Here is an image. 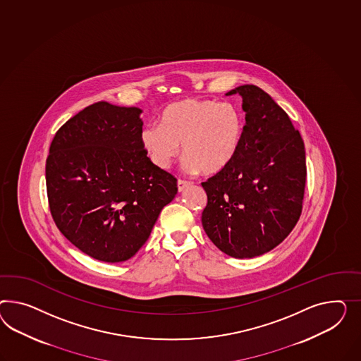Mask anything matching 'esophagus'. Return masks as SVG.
I'll return each mask as SVG.
<instances>
[{
	"mask_svg": "<svg viewBox=\"0 0 361 361\" xmlns=\"http://www.w3.org/2000/svg\"><path fill=\"white\" fill-rule=\"evenodd\" d=\"M192 185V183L189 181H184V180H178L177 181V188H178V192H184L188 186Z\"/></svg>",
	"mask_w": 361,
	"mask_h": 361,
	"instance_id": "1",
	"label": "esophagus"
}]
</instances>
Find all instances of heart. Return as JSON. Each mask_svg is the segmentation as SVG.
<instances>
[{
    "label": "heart",
    "mask_w": 361,
    "mask_h": 361,
    "mask_svg": "<svg viewBox=\"0 0 361 361\" xmlns=\"http://www.w3.org/2000/svg\"><path fill=\"white\" fill-rule=\"evenodd\" d=\"M160 125H147L140 133L142 145L160 168H169L180 152L190 172L214 175L230 166L244 137V116L234 102L183 98L166 105Z\"/></svg>",
    "instance_id": "1"
}]
</instances>
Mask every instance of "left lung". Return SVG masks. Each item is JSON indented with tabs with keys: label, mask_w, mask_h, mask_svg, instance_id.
Here are the masks:
<instances>
[{
	"label": "left lung",
	"mask_w": 361,
	"mask_h": 361,
	"mask_svg": "<svg viewBox=\"0 0 361 361\" xmlns=\"http://www.w3.org/2000/svg\"><path fill=\"white\" fill-rule=\"evenodd\" d=\"M243 99L245 126L233 163L202 183V226L235 259L267 254L292 233L302 212L306 156L301 134L273 98L256 85L226 93Z\"/></svg>",
	"instance_id": "left-lung-1"
}]
</instances>
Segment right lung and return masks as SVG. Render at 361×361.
I'll use <instances>...</instances> for the list:
<instances>
[{"label": "right lung", "instance_id": "1", "mask_svg": "<svg viewBox=\"0 0 361 361\" xmlns=\"http://www.w3.org/2000/svg\"><path fill=\"white\" fill-rule=\"evenodd\" d=\"M142 109L105 101L60 127L49 147V210L61 234L90 257L119 263L146 243L177 180L142 145Z\"/></svg>", "mask_w": 361, "mask_h": 361}]
</instances>
